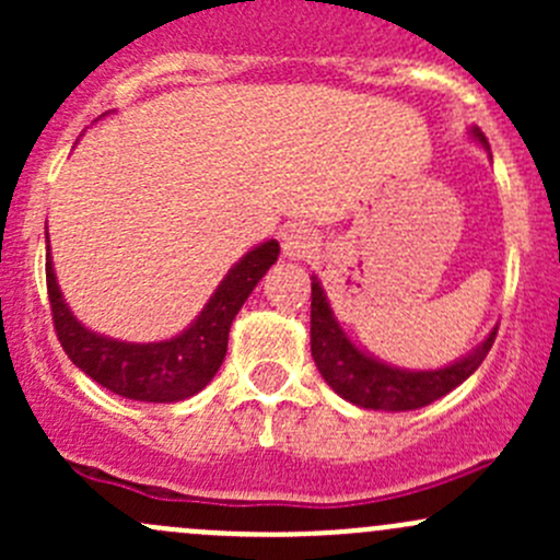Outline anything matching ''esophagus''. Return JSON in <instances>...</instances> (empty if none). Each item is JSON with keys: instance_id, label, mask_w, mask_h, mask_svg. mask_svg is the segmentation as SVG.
Listing matches in <instances>:
<instances>
[{"instance_id": "obj_1", "label": "esophagus", "mask_w": 560, "mask_h": 560, "mask_svg": "<svg viewBox=\"0 0 560 560\" xmlns=\"http://www.w3.org/2000/svg\"><path fill=\"white\" fill-rule=\"evenodd\" d=\"M316 246H319V238H316L314 230L308 228H290L281 235V248H284L287 257L292 259L308 257V254L316 252Z\"/></svg>"}]
</instances>
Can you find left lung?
<instances>
[{
    "mask_svg": "<svg viewBox=\"0 0 560 560\" xmlns=\"http://www.w3.org/2000/svg\"><path fill=\"white\" fill-rule=\"evenodd\" d=\"M474 135L485 143L479 129H474ZM493 341L495 330L490 332L488 341L477 352L457 360L447 369L417 371V374L415 371L389 369V365L369 358V354H363L349 343L338 322L332 319L319 281L314 279L312 284V354L316 369L343 400L363 406V409L411 411L433 404L442 395L453 393L457 385H463L482 365Z\"/></svg>",
    "mask_w": 560,
    "mask_h": 560,
    "instance_id": "1",
    "label": "left lung"
}]
</instances>
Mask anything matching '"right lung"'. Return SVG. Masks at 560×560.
<instances>
[{
    "instance_id": "obj_1",
    "label": "right lung",
    "mask_w": 560,
    "mask_h": 560,
    "mask_svg": "<svg viewBox=\"0 0 560 560\" xmlns=\"http://www.w3.org/2000/svg\"><path fill=\"white\" fill-rule=\"evenodd\" d=\"M276 257H279L276 241L252 248L219 284L195 325L171 341L160 343H124L86 330L61 301L48 257L45 284H48L56 338L67 358L83 374L121 398L149 400V404H173V400L191 398L213 380L222 365L228 354L230 325L265 270L276 262Z\"/></svg>"
}]
</instances>
